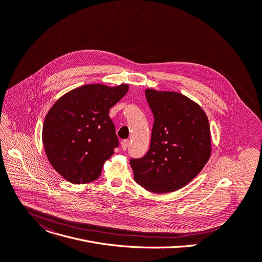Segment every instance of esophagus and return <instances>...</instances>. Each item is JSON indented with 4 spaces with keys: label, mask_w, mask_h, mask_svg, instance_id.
Here are the masks:
<instances>
[{
    "label": "esophagus",
    "mask_w": 262,
    "mask_h": 262,
    "mask_svg": "<svg viewBox=\"0 0 262 262\" xmlns=\"http://www.w3.org/2000/svg\"><path fill=\"white\" fill-rule=\"evenodd\" d=\"M128 145H129V141H128V140H123V141L121 142V148H122L123 150H126L127 147H128Z\"/></svg>",
    "instance_id": "esophagus-1"
}]
</instances>
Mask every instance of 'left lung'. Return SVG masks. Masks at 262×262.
I'll return each mask as SVG.
<instances>
[{"mask_svg":"<svg viewBox=\"0 0 262 262\" xmlns=\"http://www.w3.org/2000/svg\"><path fill=\"white\" fill-rule=\"evenodd\" d=\"M154 114L150 147L129 164L135 181L148 191L167 193L191 182L211 155L208 118L203 108L177 92L145 91Z\"/></svg>","mask_w":262,"mask_h":262,"instance_id":"1","label":"left lung"}]
</instances>
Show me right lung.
<instances>
[{"label":"right lung","instance_id":"obj_1","mask_svg":"<svg viewBox=\"0 0 262 262\" xmlns=\"http://www.w3.org/2000/svg\"><path fill=\"white\" fill-rule=\"evenodd\" d=\"M127 84H85L70 91L50 108L42 125L45 151L67 181L97 180L104 162L119 146L110 108L124 97Z\"/></svg>","mask_w":262,"mask_h":262}]
</instances>
